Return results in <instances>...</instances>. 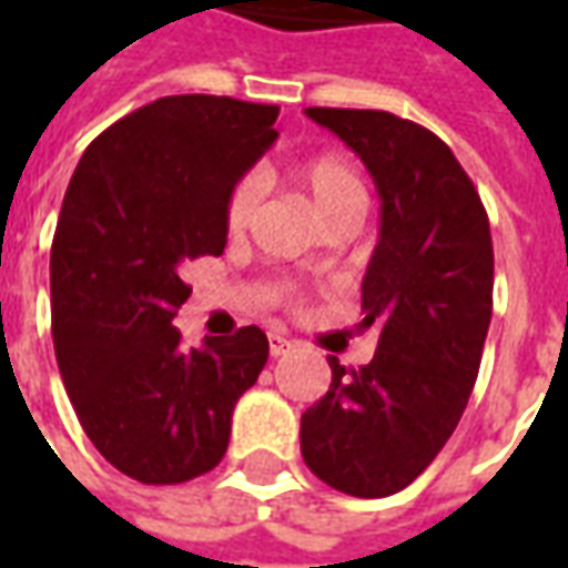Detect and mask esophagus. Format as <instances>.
<instances>
[{
	"mask_svg": "<svg viewBox=\"0 0 568 568\" xmlns=\"http://www.w3.org/2000/svg\"><path fill=\"white\" fill-rule=\"evenodd\" d=\"M292 349V341L283 334H271V356H285Z\"/></svg>",
	"mask_w": 568,
	"mask_h": 568,
	"instance_id": "1",
	"label": "esophagus"
}]
</instances>
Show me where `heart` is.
<instances>
[{"mask_svg":"<svg viewBox=\"0 0 568 568\" xmlns=\"http://www.w3.org/2000/svg\"><path fill=\"white\" fill-rule=\"evenodd\" d=\"M297 182L307 191L313 210L320 215V222H332L341 215H358L368 206V191L365 182L353 163L346 161L344 154H313L307 161L297 166ZM261 185L255 175L240 179L231 194L224 200V227L231 234L246 231V224L252 222V212L258 206Z\"/></svg>","mask_w":568,"mask_h":568,"instance_id":"b5f03b06","label":"heart"}]
</instances>
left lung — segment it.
Segmentation results:
<instances>
[{"instance_id": "left-lung-1", "label": "left lung", "mask_w": 568, "mask_h": 568, "mask_svg": "<svg viewBox=\"0 0 568 568\" xmlns=\"http://www.w3.org/2000/svg\"><path fill=\"white\" fill-rule=\"evenodd\" d=\"M307 118L368 166L381 240L362 280L377 353L358 371L328 356L332 386L301 417V456L328 487L383 499L426 471L475 389L493 316L487 210L432 130L374 109Z\"/></svg>"}]
</instances>
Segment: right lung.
<instances>
[{"mask_svg": "<svg viewBox=\"0 0 568 568\" xmlns=\"http://www.w3.org/2000/svg\"><path fill=\"white\" fill-rule=\"evenodd\" d=\"M276 105L182 93L142 105L81 154L51 246V332L81 428L140 484L222 463L231 414L267 362L258 325L185 349L182 264L222 255L224 200L280 136Z\"/></svg>", "mask_w": 568, "mask_h": 568, "instance_id": "right-lung-1", "label": "right lung"}]
</instances>
